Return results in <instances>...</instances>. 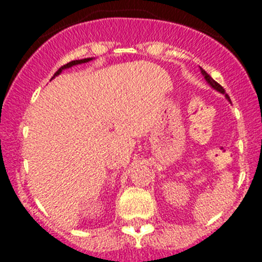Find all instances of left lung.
Returning a JSON list of instances; mask_svg holds the SVG:
<instances>
[{
	"instance_id": "obj_1",
	"label": "left lung",
	"mask_w": 262,
	"mask_h": 262,
	"mask_svg": "<svg viewBox=\"0 0 262 262\" xmlns=\"http://www.w3.org/2000/svg\"><path fill=\"white\" fill-rule=\"evenodd\" d=\"M201 72H202V75L205 76L206 81H207V82H209V84L211 85V86L214 88L215 90H217V92H221V93H226V90L223 89V86H222V85H219V84H217V82H216V81H215V80H212V77H211V76H210L209 73H206V71H205V69H202V68H201ZM227 98L230 99V97L227 96Z\"/></svg>"
}]
</instances>
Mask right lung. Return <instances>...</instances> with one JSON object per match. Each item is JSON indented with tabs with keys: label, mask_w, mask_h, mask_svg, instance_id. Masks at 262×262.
<instances>
[{
	"label": "right lung",
	"mask_w": 262,
	"mask_h": 262,
	"mask_svg": "<svg viewBox=\"0 0 262 262\" xmlns=\"http://www.w3.org/2000/svg\"><path fill=\"white\" fill-rule=\"evenodd\" d=\"M90 57H88V59H82V60H73V61H69L68 64H66V66H62L61 68H59L57 69V72L56 73H55V76H57V75H60V73H61V71L62 69H67V68H71V67H73V66H77V64H82V62H88V61H90Z\"/></svg>",
	"instance_id": "add662e5"
}]
</instances>
